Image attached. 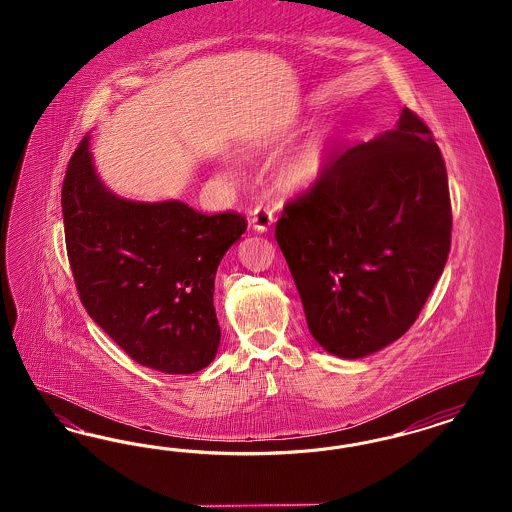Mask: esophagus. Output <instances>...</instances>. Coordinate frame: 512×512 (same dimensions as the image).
Returning a JSON list of instances; mask_svg holds the SVG:
<instances>
[{
	"label": "esophagus",
	"mask_w": 512,
	"mask_h": 512,
	"mask_svg": "<svg viewBox=\"0 0 512 512\" xmlns=\"http://www.w3.org/2000/svg\"><path fill=\"white\" fill-rule=\"evenodd\" d=\"M249 220H251V224L257 232H267L268 228L272 226V222H274V215L265 205H257L251 211V219Z\"/></svg>",
	"instance_id": "esophagus-1"
}]
</instances>
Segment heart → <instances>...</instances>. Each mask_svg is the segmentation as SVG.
<instances>
[{
	"label": "heart",
	"instance_id": "obj_1",
	"mask_svg": "<svg viewBox=\"0 0 512 512\" xmlns=\"http://www.w3.org/2000/svg\"><path fill=\"white\" fill-rule=\"evenodd\" d=\"M322 169V144L309 142L299 147L284 163L280 178L288 188H305L317 180Z\"/></svg>",
	"mask_w": 512,
	"mask_h": 512
}]
</instances>
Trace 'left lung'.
<instances>
[{
    "label": "left lung",
    "mask_w": 512,
    "mask_h": 512,
    "mask_svg": "<svg viewBox=\"0 0 512 512\" xmlns=\"http://www.w3.org/2000/svg\"><path fill=\"white\" fill-rule=\"evenodd\" d=\"M451 228L441 151L428 124L403 109L395 130L328 151L274 236L315 340L359 359L413 326L447 263Z\"/></svg>",
    "instance_id": "left-lung-1"
}]
</instances>
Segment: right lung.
<instances>
[{
	"label": "right lung",
	"instance_id": "1",
	"mask_svg": "<svg viewBox=\"0 0 512 512\" xmlns=\"http://www.w3.org/2000/svg\"><path fill=\"white\" fill-rule=\"evenodd\" d=\"M61 207L76 292L105 334L161 372L209 365L220 343L215 274L247 228L244 215L115 197L94 172L88 138L69 161Z\"/></svg>",
	"mask_w": 512,
	"mask_h": 512
}]
</instances>
